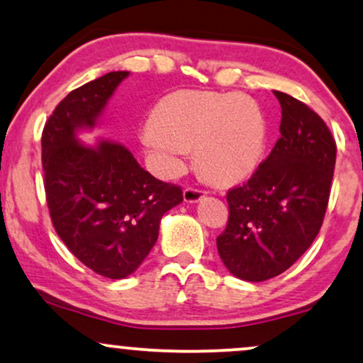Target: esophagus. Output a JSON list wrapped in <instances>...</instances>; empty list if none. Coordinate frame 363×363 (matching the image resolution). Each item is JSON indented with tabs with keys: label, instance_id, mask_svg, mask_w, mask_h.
<instances>
[{
	"label": "esophagus",
	"instance_id": "34e87169",
	"mask_svg": "<svg viewBox=\"0 0 363 363\" xmlns=\"http://www.w3.org/2000/svg\"><path fill=\"white\" fill-rule=\"evenodd\" d=\"M205 195H207V191L202 189H196V186H186V189L183 190V199H185V202L189 203L200 202Z\"/></svg>",
	"mask_w": 363,
	"mask_h": 363
}]
</instances>
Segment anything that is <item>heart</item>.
Listing matches in <instances>:
<instances>
[{
	"label": "heart",
	"instance_id": "b5f03b06",
	"mask_svg": "<svg viewBox=\"0 0 363 363\" xmlns=\"http://www.w3.org/2000/svg\"><path fill=\"white\" fill-rule=\"evenodd\" d=\"M141 141L156 168L173 177L185 168L190 147L205 177L216 183L247 178L266 150L261 107L244 94L178 91L158 102Z\"/></svg>",
	"mask_w": 363,
	"mask_h": 363
}]
</instances>
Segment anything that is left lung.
Here are the masks:
<instances>
[{"mask_svg": "<svg viewBox=\"0 0 363 363\" xmlns=\"http://www.w3.org/2000/svg\"><path fill=\"white\" fill-rule=\"evenodd\" d=\"M281 138L252 177L227 191L229 220L217 237L222 262L244 281L271 279L316 239L332 190L337 143L305 102L274 91Z\"/></svg>", "mask_w": 363, "mask_h": 363, "instance_id": "1", "label": "left lung"}]
</instances>
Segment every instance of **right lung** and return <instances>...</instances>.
Wrapping results in <instances>:
<instances>
[{
  "mask_svg": "<svg viewBox=\"0 0 363 363\" xmlns=\"http://www.w3.org/2000/svg\"><path fill=\"white\" fill-rule=\"evenodd\" d=\"M109 72L58 102L42 133L43 186L58 237L84 266L109 279L140 267L158 239L164 212L183 200L182 186L156 180L118 143L87 147L75 140L92 128L121 80Z\"/></svg>",
  "mask_w": 363,
  "mask_h": 363,
  "instance_id": "add662e5",
  "label": "right lung"
}]
</instances>
